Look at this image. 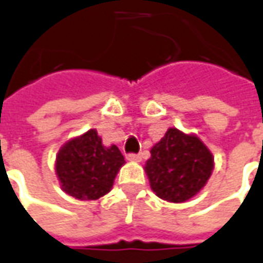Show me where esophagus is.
I'll return each mask as SVG.
<instances>
[{
  "label": "esophagus",
  "instance_id": "obj_1",
  "mask_svg": "<svg viewBox=\"0 0 263 263\" xmlns=\"http://www.w3.org/2000/svg\"><path fill=\"white\" fill-rule=\"evenodd\" d=\"M126 159L129 160V162H139V160H141V156L137 154H128L126 155Z\"/></svg>",
  "mask_w": 263,
  "mask_h": 263
}]
</instances>
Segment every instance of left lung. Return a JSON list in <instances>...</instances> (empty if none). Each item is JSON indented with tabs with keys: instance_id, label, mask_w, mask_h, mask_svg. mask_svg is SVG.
<instances>
[{
	"instance_id": "8db88e82",
	"label": "left lung",
	"mask_w": 263,
	"mask_h": 263,
	"mask_svg": "<svg viewBox=\"0 0 263 263\" xmlns=\"http://www.w3.org/2000/svg\"><path fill=\"white\" fill-rule=\"evenodd\" d=\"M214 156L194 134L169 128L151 149L145 172L154 193L171 203H184L205 186Z\"/></svg>"
}]
</instances>
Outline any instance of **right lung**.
Instances as JSON below:
<instances>
[{"label":"right lung","mask_w":263,"mask_h":263,"mask_svg":"<svg viewBox=\"0 0 263 263\" xmlns=\"http://www.w3.org/2000/svg\"><path fill=\"white\" fill-rule=\"evenodd\" d=\"M125 163L115 145L104 146L96 129L70 139L59 149L54 163L60 187L79 200H97L112 189Z\"/></svg>","instance_id":"obj_1"}]
</instances>
